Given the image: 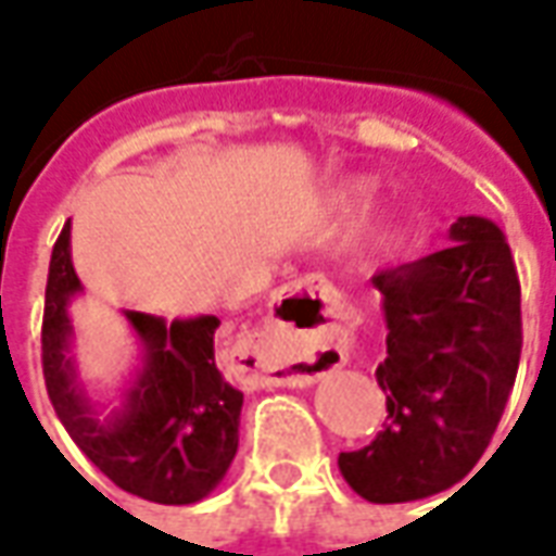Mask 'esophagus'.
Returning a JSON list of instances; mask_svg holds the SVG:
<instances>
[{
  "label": "esophagus",
  "instance_id": "obj_1",
  "mask_svg": "<svg viewBox=\"0 0 556 556\" xmlns=\"http://www.w3.org/2000/svg\"><path fill=\"white\" fill-rule=\"evenodd\" d=\"M321 291L318 279H298L282 294H313ZM265 351H258V381L279 387H313L325 375L345 366V349L318 337L313 330H298L282 318H274L262 333Z\"/></svg>",
  "mask_w": 556,
  "mask_h": 556
}]
</instances>
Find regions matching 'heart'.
I'll return each instance as SVG.
<instances>
[{
  "label": "heart",
  "mask_w": 556,
  "mask_h": 556,
  "mask_svg": "<svg viewBox=\"0 0 556 556\" xmlns=\"http://www.w3.org/2000/svg\"><path fill=\"white\" fill-rule=\"evenodd\" d=\"M372 193V181L369 178H351V181L339 184L337 190L330 193V205L337 211H351L354 205H363Z\"/></svg>",
  "instance_id": "b5f03b06"
}]
</instances>
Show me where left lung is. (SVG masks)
Segmentation results:
<instances>
[{"label":"left lung","mask_w":556,"mask_h":556,"mask_svg":"<svg viewBox=\"0 0 556 556\" xmlns=\"http://www.w3.org/2000/svg\"><path fill=\"white\" fill-rule=\"evenodd\" d=\"M450 241L378 270L387 357L375 378L390 422L339 470L369 503H408L453 489L501 422L521 357V286L506 235L489 217H458Z\"/></svg>","instance_id":"left-lung-1"}]
</instances>
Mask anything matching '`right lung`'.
Returning a JSON list of instances; mask_svg holds the SVG:
<instances>
[{
  "label": "right lung",
  "instance_id": "add662e5",
  "mask_svg": "<svg viewBox=\"0 0 556 556\" xmlns=\"http://www.w3.org/2000/svg\"><path fill=\"white\" fill-rule=\"evenodd\" d=\"M83 294L71 262V219L50 258L43 301L41 361L47 393L67 434L91 465L142 501L187 506L217 489L238 453L243 393L219 372V318L166 321L125 309L139 363L106 408L79 381L71 303Z\"/></svg>",
  "mask_w": 556,
  "mask_h": 556
}]
</instances>
